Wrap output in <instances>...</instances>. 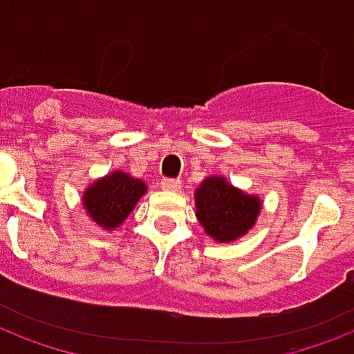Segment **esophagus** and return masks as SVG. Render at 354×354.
I'll return each mask as SVG.
<instances>
[{"mask_svg":"<svg viewBox=\"0 0 354 354\" xmlns=\"http://www.w3.org/2000/svg\"><path fill=\"white\" fill-rule=\"evenodd\" d=\"M161 187L165 189V191H180L182 189V182L180 180H172V178H165V180H161Z\"/></svg>","mask_w":354,"mask_h":354,"instance_id":"esophagus-1","label":"esophagus"}]
</instances>
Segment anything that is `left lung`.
<instances>
[{
	"label": "left lung",
	"mask_w": 354,
	"mask_h": 354,
	"mask_svg": "<svg viewBox=\"0 0 354 354\" xmlns=\"http://www.w3.org/2000/svg\"><path fill=\"white\" fill-rule=\"evenodd\" d=\"M196 219L215 241H236L254 226L261 202L234 187L223 176H209L195 193Z\"/></svg>",
	"instance_id": "left-lung-1"
}]
</instances>
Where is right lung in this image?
Wrapping results in <instances>:
<instances>
[{
  "instance_id": "1",
  "label": "right lung",
  "mask_w": 354,
  "mask_h": 354,
  "mask_svg": "<svg viewBox=\"0 0 354 354\" xmlns=\"http://www.w3.org/2000/svg\"><path fill=\"white\" fill-rule=\"evenodd\" d=\"M145 193L147 183L142 180L115 171L85 189L83 206L96 225L104 230H113L122 225Z\"/></svg>"
}]
</instances>
